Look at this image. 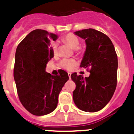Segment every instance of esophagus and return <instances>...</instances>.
Listing matches in <instances>:
<instances>
[{"label": "esophagus", "instance_id": "34e87169", "mask_svg": "<svg viewBox=\"0 0 134 134\" xmlns=\"http://www.w3.org/2000/svg\"><path fill=\"white\" fill-rule=\"evenodd\" d=\"M68 75H69V79H71V72H68Z\"/></svg>", "mask_w": 134, "mask_h": 134}]
</instances>
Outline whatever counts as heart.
I'll return each instance as SVG.
<instances>
[{"label":"heart","instance_id":"obj_1","mask_svg":"<svg viewBox=\"0 0 134 134\" xmlns=\"http://www.w3.org/2000/svg\"><path fill=\"white\" fill-rule=\"evenodd\" d=\"M63 41L65 43L68 44L73 49H76V52H78V48H79L80 45V42L79 39L75 34L69 33L65 35L63 37ZM52 49L54 55H56L58 52L57 44H56V43L53 44ZM76 65V61L75 59H63L60 62L61 67L65 69L69 70V71L72 69Z\"/></svg>","mask_w":134,"mask_h":134}]
</instances>
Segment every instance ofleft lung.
<instances>
[{"label": "left lung", "mask_w": 134, "mask_h": 134, "mask_svg": "<svg viewBox=\"0 0 134 134\" xmlns=\"http://www.w3.org/2000/svg\"><path fill=\"white\" fill-rule=\"evenodd\" d=\"M84 39L86 51L80 67L90 71L89 77L71 75L76 83L73 100L76 106L84 111L96 112L109 102L117 82L118 59L110 39L102 32L92 28L75 32Z\"/></svg>", "instance_id": "1"}]
</instances>
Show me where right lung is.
Here are the masks:
<instances>
[{
    "mask_svg": "<svg viewBox=\"0 0 134 134\" xmlns=\"http://www.w3.org/2000/svg\"><path fill=\"white\" fill-rule=\"evenodd\" d=\"M57 38L44 30H34L16 49L13 77L17 94L23 106L34 115H44L56 108L59 93L69 80L63 70L56 76L45 71L54 57L51 41Z\"/></svg>",
    "mask_w": 134,
    "mask_h": 134,
    "instance_id": "right-lung-1",
    "label": "right lung"
}]
</instances>
